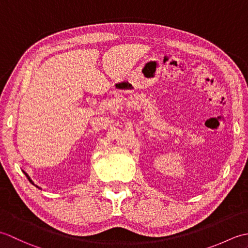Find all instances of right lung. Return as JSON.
Listing matches in <instances>:
<instances>
[{"label": "right lung", "mask_w": 248, "mask_h": 248, "mask_svg": "<svg viewBox=\"0 0 248 248\" xmlns=\"http://www.w3.org/2000/svg\"><path fill=\"white\" fill-rule=\"evenodd\" d=\"M23 172H24V175L26 176V178H28V179H29V181H30V182H31V184H34V182H33V181H31V178L29 177V175H28V173H26L25 171H23ZM37 187H38V186H37Z\"/></svg>", "instance_id": "add662e5"}]
</instances>
